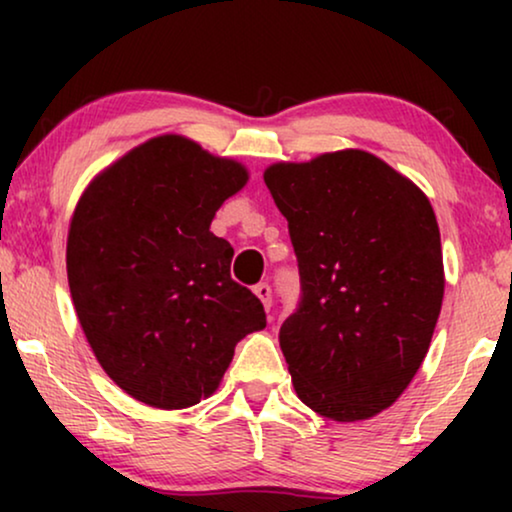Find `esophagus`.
Segmentation results:
<instances>
[{"mask_svg":"<svg viewBox=\"0 0 512 512\" xmlns=\"http://www.w3.org/2000/svg\"><path fill=\"white\" fill-rule=\"evenodd\" d=\"M254 293H256L258 298H261V303H263L265 310H270V305H272V289H270V284H265V282L256 284L254 286Z\"/></svg>","mask_w":512,"mask_h":512,"instance_id":"1","label":"esophagus"}]
</instances>
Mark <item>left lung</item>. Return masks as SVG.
Returning a JSON list of instances; mask_svg holds the SVG:
<instances>
[{
	"instance_id": "left-lung-1",
	"label": "left lung",
	"mask_w": 512,
	"mask_h": 512,
	"mask_svg": "<svg viewBox=\"0 0 512 512\" xmlns=\"http://www.w3.org/2000/svg\"><path fill=\"white\" fill-rule=\"evenodd\" d=\"M303 279L279 328L293 389L333 422L391 408L431 347L443 305L440 230L415 181L361 149L263 172Z\"/></svg>"
}]
</instances>
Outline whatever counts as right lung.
Returning a JSON list of instances; mask_svg holds the SVG:
<instances>
[{"label": "right lung", "instance_id": "add662e5", "mask_svg": "<svg viewBox=\"0 0 512 512\" xmlns=\"http://www.w3.org/2000/svg\"><path fill=\"white\" fill-rule=\"evenodd\" d=\"M249 170L184 135H158L97 172L67 233V279L90 349L135 401L184 410L212 396L261 300L230 277L214 214Z\"/></svg>", "mask_w": 512, "mask_h": 512}]
</instances>
